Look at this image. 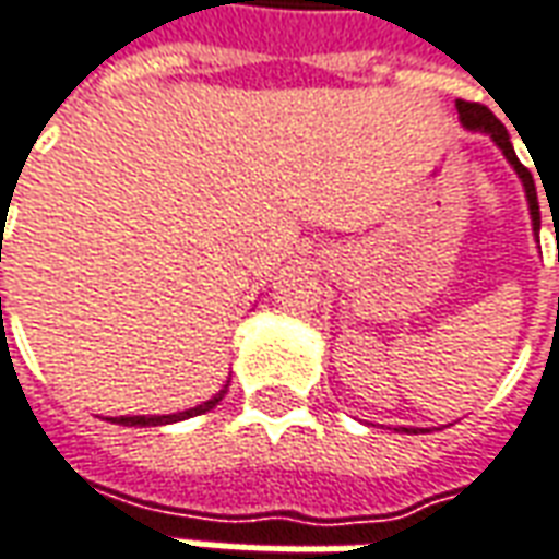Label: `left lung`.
<instances>
[{"mask_svg": "<svg viewBox=\"0 0 559 559\" xmlns=\"http://www.w3.org/2000/svg\"><path fill=\"white\" fill-rule=\"evenodd\" d=\"M455 109H459V121L468 128V131H480V134L492 136V143L502 150V155L511 162V168L518 170L520 183H523V192H526V201H530V216H533V229L542 226V214H538V195H535L533 174L520 165L518 152L511 146V136H508V128L502 121L496 119L484 104H468V100H455Z\"/></svg>", "mask_w": 559, "mask_h": 559, "instance_id": "left-lung-1", "label": "left lung"}]
</instances>
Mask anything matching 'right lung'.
<instances>
[{"label": "right lung", "mask_w": 559, "mask_h": 559, "mask_svg": "<svg viewBox=\"0 0 559 559\" xmlns=\"http://www.w3.org/2000/svg\"><path fill=\"white\" fill-rule=\"evenodd\" d=\"M5 219V214H2ZM223 394L226 389L214 394L211 401H204L199 407L183 409V413H170V416H116V419H109V423H119V425H140V428H146V425H170V423H180V419H189V416H201V413H207V409H214L219 401H223Z\"/></svg>", "instance_id": "obj_1"}]
</instances>
